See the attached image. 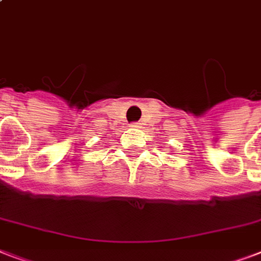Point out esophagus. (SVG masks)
I'll return each instance as SVG.
<instances>
[{"label":"esophagus","instance_id":"obj_1","mask_svg":"<svg viewBox=\"0 0 261 261\" xmlns=\"http://www.w3.org/2000/svg\"><path fill=\"white\" fill-rule=\"evenodd\" d=\"M142 126L141 123L139 122H134V123H131V127H134V128H139V127Z\"/></svg>","mask_w":261,"mask_h":261}]
</instances>
